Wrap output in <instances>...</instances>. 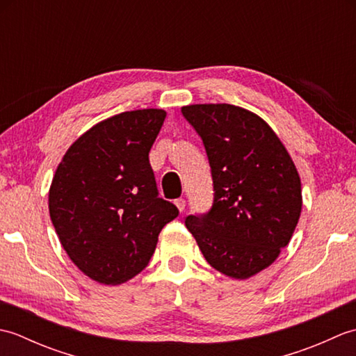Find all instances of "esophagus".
<instances>
[{
  "instance_id": "1",
  "label": "esophagus",
  "mask_w": 356,
  "mask_h": 356,
  "mask_svg": "<svg viewBox=\"0 0 356 356\" xmlns=\"http://www.w3.org/2000/svg\"><path fill=\"white\" fill-rule=\"evenodd\" d=\"M174 203H176V207H177V209L180 211V213H182V211L185 209V207H186V200L185 199H182V197H180V199H176V200H174Z\"/></svg>"
}]
</instances>
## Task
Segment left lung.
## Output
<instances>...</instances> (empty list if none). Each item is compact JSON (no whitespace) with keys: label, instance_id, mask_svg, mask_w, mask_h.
Segmentation results:
<instances>
[{"label":"left lung","instance_id":"8db88e82","mask_svg":"<svg viewBox=\"0 0 356 356\" xmlns=\"http://www.w3.org/2000/svg\"><path fill=\"white\" fill-rule=\"evenodd\" d=\"M205 145L214 186L213 207L188 216L186 228L207 261L245 280L275 261L301 214L298 171L272 128L231 104L182 107Z\"/></svg>","mask_w":356,"mask_h":356}]
</instances>
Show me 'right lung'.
<instances>
[{
	"label": "right lung",
	"mask_w": 356,
	"mask_h": 356,
	"mask_svg": "<svg viewBox=\"0 0 356 356\" xmlns=\"http://www.w3.org/2000/svg\"><path fill=\"white\" fill-rule=\"evenodd\" d=\"M165 116L147 108L96 124L67 149L51 180L49 211L59 241L97 283L139 274L163 226L179 216L159 197L148 159Z\"/></svg>",
	"instance_id": "right-lung-1"
}]
</instances>
